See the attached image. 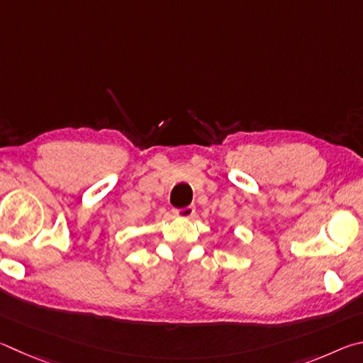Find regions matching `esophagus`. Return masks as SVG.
<instances>
[{
  "label": "esophagus",
  "mask_w": 363,
  "mask_h": 363,
  "mask_svg": "<svg viewBox=\"0 0 363 363\" xmlns=\"http://www.w3.org/2000/svg\"><path fill=\"white\" fill-rule=\"evenodd\" d=\"M194 212H196L194 206H188V207H183V208H177L175 215H177V217H180V218H191Z\"/></svg>",
  "instance_id": "esophagus-1"
}]
</instances>
